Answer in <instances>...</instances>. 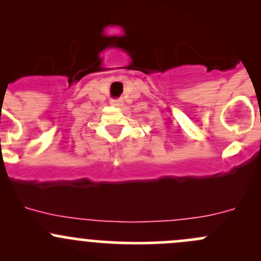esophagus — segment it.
Instances as JSON below:
<instances>
[{"mask_svg": "<svg viewBox=\"0 0 261 261\" xmlns=\"http://www.w3.org/2000/svg\"><path fill=\"white\" fill-rule=\"evenodd\" d=\"M111 105L115 107H121L123 105V101L122 99H114V101H111Z\"/></svg>", "mask_w": 261, "mask_h": 261, "instance_id": "esophagus-1", "label": "esophagus"}]
</instances>
